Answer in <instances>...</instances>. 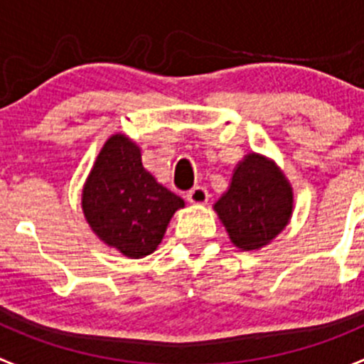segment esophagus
Here are the masks:
<instances>
[{"instance_id": "obj_1", "label": "esophagus", "mask_w": 364, "mask_h": 364, "mask_svg": "<svg viewBox=\"0 0 364 364\" xmlns=\"http://www.w3.org/2000/svg\"><path fill=\"white\" fill-rule=\"evenodd\" d=\"M208 190L204 188V186H193L190 192H186V199H188V203L192 204H197V206H200V204H206L208 203Z\"/></svg>"}]
</instances>
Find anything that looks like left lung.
I'll list each match as a JSON object with an SVG mask.
<instances>
[{
  "instance_id": "8db88e82",
  "label": "left lung",
  "mask_w": 364,
  "mask_h": 364,
  "mask_svg": "<svg viewBox=\"0 0 364 364\" xmlns=\"http://www.w3.org/2000/svg\"><path fill=\"white\" fill-rule=\"evenodd\" d=\"M213 210L236 249L259 250L290 222L294 188L276 161L249 153L236 164Z\"/></svg>"
}]
</instances>
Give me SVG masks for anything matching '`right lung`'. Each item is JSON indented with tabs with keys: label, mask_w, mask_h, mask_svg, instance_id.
<instances>
[{
	"label": "right lung",
	"mask_w": 364,
	"mask_h": 364,
	"mask_svg": "<svg viewBox=\"0 0 364 364\" xmlns=\"http://www.w3.org/2000/svg\"><path fill=\"white\" fill-rule=\"evenodd\" d=\"M185 200L142 165V149L124 133L105 142L85 179L81 210L94 235L129 259L154 252Z\"/></svg>",
	"instance_id": "add662e5"
}]
</instances>
